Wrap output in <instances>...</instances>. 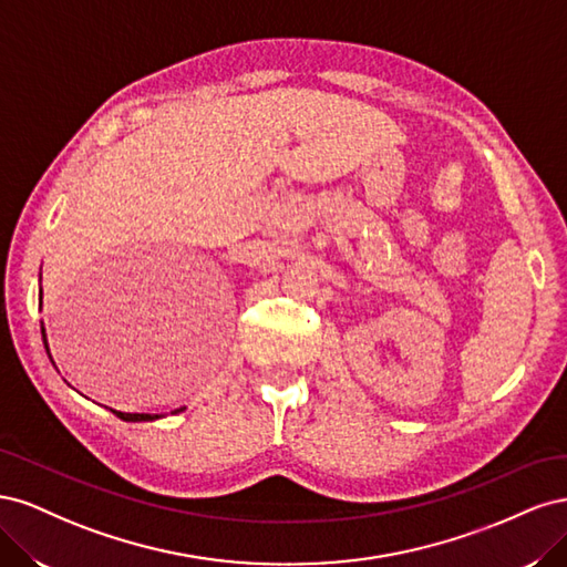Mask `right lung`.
Masks as SVG:
<instances>
[{"instance_id":"right-lung-1","label":"right lung","mask_w":567,"mask_h":567,"mask_svg":"<svg viewBox=\"0 0 567 567\" xmlns=\"http://www.w3.org/2000/svg\"><path fill=\"white\" fill-rule=\"evenodd\" d=\"M40 305H42V293H40ZM42 338H44V329H42ZM177 411H182V409H177ZM113 414L117 419H123V421H153V419H158V416H153V414H123V411H113Z\"/></svg>"}]
</instances>
